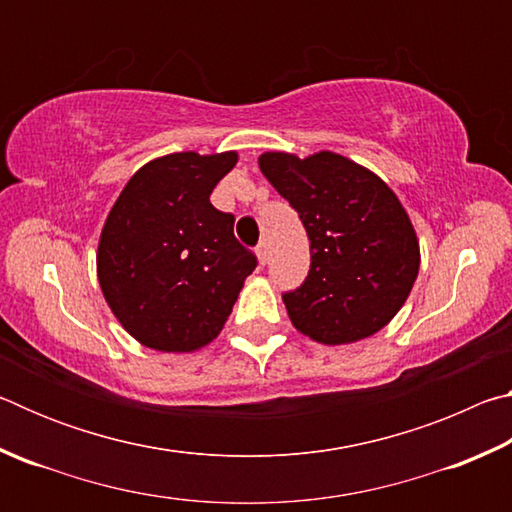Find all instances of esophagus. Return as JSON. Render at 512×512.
Instances as JSON below:
<instances>
[{
	"label": "esophagus",
	"instance_id": "obj_1",
	"mask_svg": "<svg viewBox=\"0 0 512 512\" xmlns=\"http://www.w3.org/2000/svg\"><path fill=\"white\" fill-rule=\"evenodd\" d=\"M255 253H257L259 264H266L268 262V246H266V241H259V246L255 248Z\"/></svg>",
	"mask_w": 512,
	"mask_h": 512
}]
</instances>
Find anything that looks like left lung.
<instances>
[{"label":"left lung","mask_w":512,"mask_h":512,"mask_svg":"<svg viewBox=\"0 0 512 512\" xmlns=\"http://www.w3.org/2000/svg\"><path fill=\"white\" fill-rule=\"evenodd\" d=\"M259 169L305 225L311 266L284 293L293 327L325 345L368 339L402 309L420 268L409 214L384 180L339 153L268 151Z\"/></svg>","instance_id":"1"}]
</instances>
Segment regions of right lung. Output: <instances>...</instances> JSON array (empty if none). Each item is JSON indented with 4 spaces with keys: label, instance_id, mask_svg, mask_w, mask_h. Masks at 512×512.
Wrapping results in <instances>:
<instances>
[{
    "label": "right lung",
    "instance_id": "add662e5",
    "mask_svg": "<svg viewBox=\"0 0 512 512\" xmlns=\"http://www.w3.org/2000/svg\"><path fill=\"white\" fill-rule=\"evenodd\" d=\"M237 153H171L128 180L101 230L97 273L112 314L160 352H194L228 320L257 257L210 203Z\"/></svg>",
    "mask_w": 512,
    "mask_h": 512
}]
</instances>
